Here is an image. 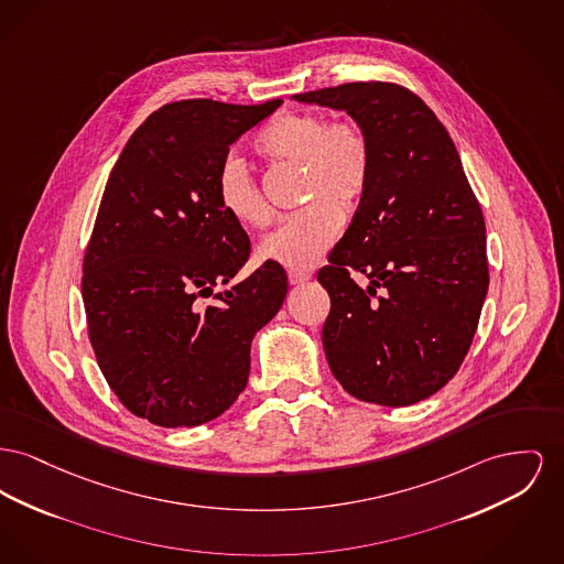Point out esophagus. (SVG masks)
<instances>
[{"mask_svg": "<svg viewBox=\"0 0 564 564\" xmlns=\"http://www.w3.org/2000/svg\"><path fill=\"white\" fill-rule=\"evenodd\" d=\"M290 285H304L311 281V274L308 272H296V270H290Z\"/></svg>", "mask_w": 564, "mask_h": 564, "instance_id": "esophagus-1", "label": "esophagus"}]
</instances>
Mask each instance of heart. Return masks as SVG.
I'll use <instances>...</instances> for the list:
<instances>
[{"label":"heart","mask_w":564,"mask_h":564,"mask_svg":"<svg viewBox=\"0 0 564 564\" xmlns=\"http://www.w3.org/2000/svg\"><path fill=\"white\" fill-rule=\"evenodd\" d=\"M256 147L274 162L299 164L302 174V202L299 213L281 219L258 245L264 262L290 270H311L324 260L340 232V217L333 208L351 210L368 187L370 140L354 119L330 121L324 112H285L268 123ZM217 202L226 215L240 226H262L270 208L258 181L242 158H224L215 181Z\"/></svg>","instance_id":"b5f03b06"}]
</instances>
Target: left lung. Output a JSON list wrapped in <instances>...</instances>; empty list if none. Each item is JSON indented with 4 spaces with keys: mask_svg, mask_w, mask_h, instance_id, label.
I'll use <instances>...</instances> for the list:
<instances>
[{
    "mask_svg": "<svg viewBox=\"0 0 564 564\" xmlns=\"http://www.w3.org/2000/svg\"><path fill=\"white\" fill-rule=\"evenodd\" d=\"M294 100L347 110L372 151L362 202L317 274L330 294L322 340L332 375L365 402L426 400L463 365L490 283L486 224L456 144L397 83H345ZM354 271L371 281L366 291Z\"/></svg>",
    "mask_w": 564,
    "mask_h": 564,
    "instance_id": "left-lung-1",
    "label": "left lung"
}]
</instances>
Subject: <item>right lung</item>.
<instances>
[{"mask_svg":"<svg viewBox=\"0 0 564 564\" xmlns=\"http://www.w3.org/2000/svg\"><path fill=\"white\" fill-rule=\"evenodd\" d=\"M279 106L166 104L108 176L83 262L89 340L110 390L155 426H199L230 409L249 379L251 340L288 294L272 262L215 292L251 253L217 202V170Z\"/></svg>","mask_w":564,"mask_h":564,"instance_id":"obj_1","label":"right lung"}]
</instances>
